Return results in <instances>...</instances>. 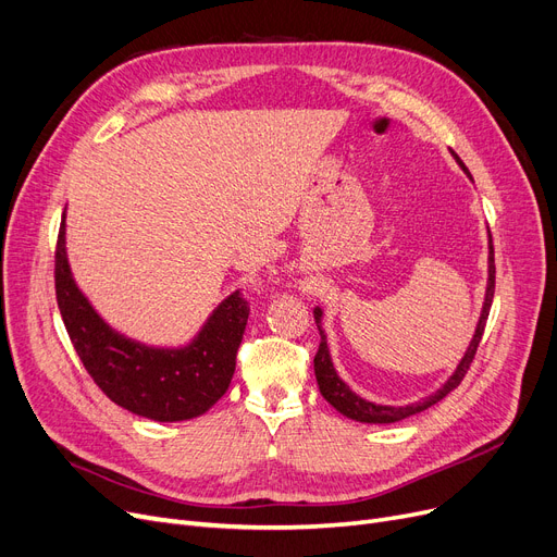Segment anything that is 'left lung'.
Instances as JSON below:
<instances>
[{
    "instance_id": "8db88e82",
    "label": "left lung",
    "mask_w": 557,
    "mask_h": 557,
    "mask_svg": "<svg viewBox=\"0 0 557 557\" xmlns=\"http://www.w3.org/2000/svg\"><path fill=\"white\" fill-rule=\"evenodd\" d=\"M455 154V152H453ZM457 164L469 173V169L463 166V162L455 154ZM471 177V173H469ZM494 287H496V264H494V244H492V233H488V278H486V293H484V304H482V313H480V320H478V326H475V333L471 338V345L469 349H466V354L461 356V361L457 366V370L448 376V382L443 384L436 393L422 397L420 403H413V405H405V407H386V405H374L370 403V399H363L361 395H356L343 380L338 376L336 368H333V361H331V351H329V345H326V336H324V329H322V308L318 306L313 310L315 315V324L320 329V349L315 354V380H318V386H320V393L322 397L326 399V403L341 411L343 416L351 418V420H359V422H372V425H386V422H397L403 418H409L413 413H420L430 409L432 405H436L438 399L446 397L450 391H455L463 374L469 372L473 359H475V351H478V345L482 341V333H484V324H486V318H488V308H492V301H494Z\"/></svg>"
}]
</instances>
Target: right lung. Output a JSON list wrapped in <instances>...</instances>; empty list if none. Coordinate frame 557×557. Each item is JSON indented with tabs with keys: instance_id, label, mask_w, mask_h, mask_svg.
<instances>
[{
	"instance_id": "obj_1",
	"label": "right lung",
	"mask_w": 557,
	"mask_h": 557,
	"mask_svg": "<svg viewBox=\"0 0 557 557\" xmlns=\"http://www.w3.org/2000/svg\"><path fill=\"white\" fill-rule=\"evenodd\" d=\"M57 304L86 372L119 407L160 422L203 416L231 386L249 308L228 295L191 343L150 347L111 329L77 287L65 256V212L54 253Z\"/></svg>"
}]
</instances>
